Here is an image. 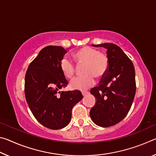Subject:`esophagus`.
I'll use <instances>...</instances> for the list:
<instances>
[{
    "instance_id": "34e87169",
    "label": "esophagus",
    "mask_w": 156,
    "mask_h": 156,
    "mask_svg": "<svg viewBox=\"0 0 156 156\" xmlns=\"http://www.w3.org/2000/svg\"><path fill=\"white\" fill-rule=\"evenodd\" d=\"M87 94H89V91H82V94H83V96H85Z\"/></svg>"
}]
</instances>
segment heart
Wrapping results in <instances>:
<instances>
[{
	"label": "heart",
	"mask_w": 156,
	"mask_h": 156,
	"mask_svg": "<svg viewBox=\"0 0 156 156\" xmlns=\"http://www.w3.org/2000/svg\"><path fill=\"white\" fill-rule=\"evenodd\" d=\"M78 65H84L83 72L84 75L73 78L71 81L70 87L73 89L86 90L94 85L95 77L102 78L106 75L109 69V57L104 52L93 47L85 46L73 53ZM60 68L62 75L70 79L74 75L76 66L67 58H62L60 63Z\"/></svg>",
	"instance_id": "heart-1"
}]
</instances>
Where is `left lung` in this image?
<instances>
[{"mask_svg":"<svg viewBox=\"0 0 156 156\" xmlns=\"http://www.w3.org/2000/svg\"><path fill=\"white\" fill-rule=\"evenodd\" d=\"M107 49L109 69L98 86L91 89L96 102L90 110L96 125L108 127L120 122L127 115L135 97L136 86L133 62L120 47L113 43L92 44Z\"/></svg>","mask_w":156,"mask_h":156,"instance_id":"left-lung-1","label":"left lung"}]
</instances>
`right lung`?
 Wrapping results in <instances>:
<instances>
[{
    "label": "right lung",
    "mask_w": 156,
    "mask_h": 156,
    "mask_svg": "<svg viewBox=\"0 0 156 156\" xmlns=\"http://www.w3.org/2000/svg\"><path fill=\"white\" fill-rule=\"evenodd\" d=\"M67 52L60 46L44 47L25 74V94L31 112L41 125L51 129L67 126L73 106L83 98L78 90L60 91L68 84L60 68Z\"/></svg>",
    "instance_id": "1"
}]
</instances>
